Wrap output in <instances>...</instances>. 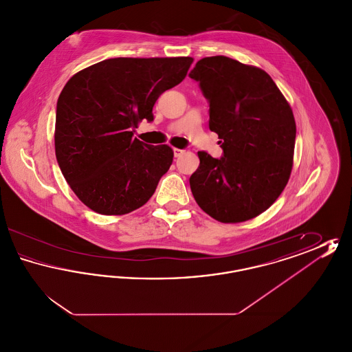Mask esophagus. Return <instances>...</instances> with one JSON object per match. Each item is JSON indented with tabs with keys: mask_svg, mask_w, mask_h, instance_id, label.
I'll use <instances>...</instances> for the list:
<instances>
[{
	"mask_svg": "<svg viewBox=\"0 0 352 352\" xmlns=\"http://www.w3.org/2000/svg\"><path fill=\"white\" fill-rule=\"evenodd\" d=\"M184 151H182V149H178V148H174V155L175 157H179V155H182L184 154Z\"/></svg>",
	"mask_w": 352,
	"mask_h": 352,
	"instance_id": "obj_1",
	"label": "esophagus"
}]
</instances>
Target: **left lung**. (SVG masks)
<instances>
[{
    "instance_id": "1",
    "label": "left lung",
    "mask_w": 352,
    "mask_h": 352,
    "mask_svg": "<svg viewBox=\"0 0 352 352\" xmlns=\"http://www.w3.org/2000/svg\"><path fill=\"white\" fill-rule=\"evenodd\" d=\"M190 78L210 102L208 126L223 157L199 151L190 177L201 210L221 223L256 218L284 191L293 168L296 120L278 87L261 68L228 56L201 59Z\"/></svg>"
}]
</instances>
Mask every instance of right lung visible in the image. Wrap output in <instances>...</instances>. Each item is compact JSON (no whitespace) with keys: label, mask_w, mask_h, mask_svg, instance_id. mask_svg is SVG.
<instances>
[{"label":"right lung","mask_w":352,"mask_h":352,"mask_svg":"<svg viewBox=\"0 0 352 352\" xmlns=\"http://www.w3.org/2000/svg\"><path fill=\"white\" fill-rule=\"evenodd\" d=\"M194 62L113 58L76 72L56 104L55 154L71 190L92 211L125 215L142 207L168 171L174 151L133 138L162 92L181 83Z\"/></svg>","instance_id":"right-lung-1"}]
</instances>
